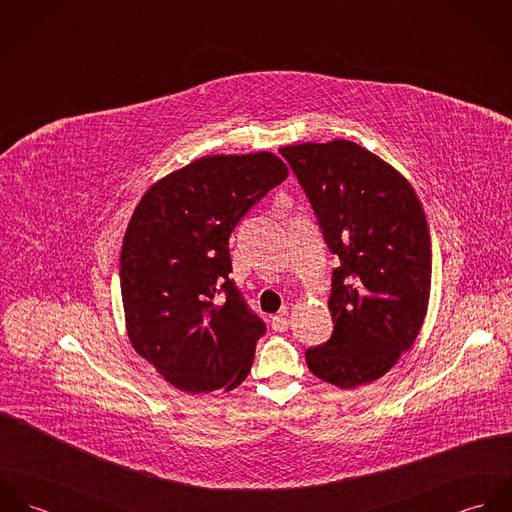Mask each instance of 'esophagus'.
Returning a JSON list of instances; mask_svg holds the SVG:
<instances>
[{
    "label": "esophagus",
    "instance_id": "esophagus-1",
    "mask_svg": "<svg viewBox=\"0 0 512 512\" xmlns=\"http://www.w3.org/2000/svg\"><path fill=\"white\" fill-rule=\"evenodd\" d=\"M288 327H290V319H288V311L286 309L280 315L272 317V329L276 333H284V331H288Z\"/></svg>",
    "mask_w": 512,
    "mask_h": 512
}]
</instances>
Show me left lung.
I'll list each match as a JSON object with an SVG mask.
<instances>
[{"label": "left lung", "mask_w": 512, "mask_h": 512, "mask_svg": "<svg viewBox=\"0 0 512 512\" xmlns=\"http://www.w3.org/2000/svg\"><path fill=\"white\" fill-rule=\"evenodd\" d=\"M339 256L329 311L333 335L305 351L309 370L339 388L384 376L424 323L432 290V238L412 183L349 140L280 149Z\"/></svg>", "instance_id": "obj_1"}]
</instances>
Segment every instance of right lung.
Instances as JSON below:
<instances>
[{
	"mask_svg": "<svg viewBox=\"0 0 512 512\" xmlns=\"http://www.w3.org/2000/svg\"><path fill=\"white\" fill-rule=\"evenodd\" d=\"M288 177L270 151L207 155L161 177L138 203L120 252L126 329L136 353L175 388H236L266 325L228 278V238Z\"/></svg>",
	"mask_w": 512,
	"mask_h": 512,
	"instance_id": "1",
	"label": "right lung"
}]
</instances>
